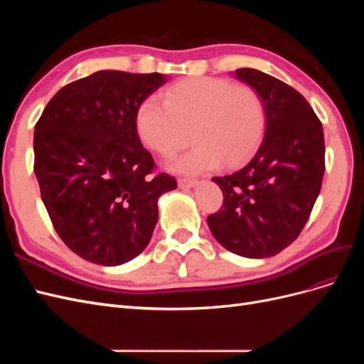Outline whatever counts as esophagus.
<instances>
[{
  "label": "esophagus",
  "instance_id": "34e87169",
  "mask_svg": "<svg viewBox=\"0 0 364 364\" xmlns=\"http://www.w3.org/2000/svg\"><path fill=\"white\" fill-rule=\"evenodd\" d=\"M178 183H179V186H182V188H193V186L197 185V181L190 179V178H179Z\"/></svg>",
  "mask_w": 364,
  "mask_h": 364
}]
</instances>
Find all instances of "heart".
Instances as JSON below:
<instances>
[{
  "label": "heart",
  "mask_w": 364,
  "mask_h": 364,
  "mask_svg": "<svg viewBox=\"0 0 364 364\" xmlns=\"http://www.w3.org/2000/svg\"><path fill=\"white\" fill-rule=\"evenodd\" d=\"M266 124V103L255 87L217 77L174 83L164 102L156 97L142 100L135 117L142 144L164 158L183 147L191 129L196 146L173 162L174 170L185 173L246 159L259 144Z\"/></svg>",
  "instance_id": "obj_1"
}]
</instances>
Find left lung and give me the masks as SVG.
Returning <instances> with one entry per match:
<instances>
[{
    "label": "left lung",
    "instance_id": "left-lung-1",
    "mask_svg": "<svg viewBox=\"0 0 364 364\" xmlns=\"http://www.w3.org/2000/svg\"><path fill=\"white\" fill-rule=\"evenodd\" d=\"M235 75L262 95L266 134L237 171L213 178L223 205L206 222L229 252L267 258L290 246L310 218L325 173L323 127L290 85L252 68Z\"/></svg>",
    "mask_w": 364,
    "mask_h": 364
}]
</instances>
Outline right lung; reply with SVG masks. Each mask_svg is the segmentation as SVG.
Listing matches in <instances>:
<instances>
[{
	"label": "right lung",
	"instance_id": "add662e5",
	"mask_svg": "<svg viewBox=\"0 0 364 364\" xmlns=\"http://www.w3.org/2000/svg\"><path fill=\"white\" fill-rule=\"evenodd\" d=\"M158 73L105 70L65 85L35 127V173L60 240L80 258L118 266L146 249L158 197L176 188L142 147L135 117Z\"/></svg>",
	"mask_w": 364,
	"mask_h": 364
}]
</instances>
